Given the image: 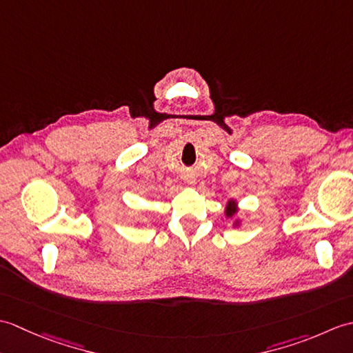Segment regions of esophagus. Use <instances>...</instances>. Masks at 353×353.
Segmentation results:
<instances>
[{"label": "esophagus", "mask_w": 353, "mask_h": 353, "mask_svg": "<svg viewBox=\"0 0 353 353\" xmlns=\"http://www.w3.org/2000/svg\"><path fill=\"white\" fill-rule=\"evenodd\" d=\"M188 183H194V181H192V179H191V181H188Z\"/></svg>", "instance_id": "1"}]
</instances>
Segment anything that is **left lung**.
<instances>
[{"instance_id":"left-lung-1","label":"left lung","mask_w":353,"mask_h":353,"mask_svg":"<svg viewBox=\"0 0 353 353\" xmlns=\"http://www.w3.org/2000/svg\"><path fill=\"white\" fill-rule=\"evenodd\" d=\"M238 211H239L238 201L235 199H229L226 201V208H224V216H226V219H234V216H235L234 223H232V228H239V226H241V223H243L241 219L236 216Z\"/></svg>"}]
</instances>
